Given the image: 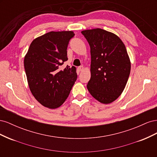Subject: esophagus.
Here are the masks:
<instances>
[{
  "label": "esophagus",
  "instance_id": "esophagus-1",
  "mask_svg": "<svg viewBox=\"0 0 157 157\" xmlns=\"http://www.w3.org/2000/svg\"><path fill=\"white\" fill-rule=\"evenodd\" d=\"M78 69H79V71H82L84 70V67H83L82 65L80 66V67H78Z\"/></svg>",
  "mask_w": 157,
  "mask_h": 157
}]
</instances>
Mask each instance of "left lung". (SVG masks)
<instances>
[{"label":"left lung","instance_id":"obj_1","mask_svg":"<svg viewBox=\"0 0 157 157\" xmlns=\"http://www.w3.org/2000/svg\"><path fill=\"white\" fill-rule=\"evenodd\" d=\"M90 47L91 78L87 84L90 94L102 103H110L124 90L131 64L120 38L101 29L82 31Z\"/></svg>","mask_w":157,"mask_h":157}]
</instances>
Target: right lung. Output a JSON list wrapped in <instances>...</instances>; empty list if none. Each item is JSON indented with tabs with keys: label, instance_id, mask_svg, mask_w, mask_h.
I'll return each instance as SVG.
<instances>
[{
	"label": "right lung",
	"instance_id": "right-lung-1",
	"mask_svg": "<svg viewBox=\"0 0 157 157\" xmlns=\"http://www.w3.org/2000/svg\"><path fill=\"white\" fill-rule=\"evenodd\" d=\"M73 31H51L31 42L24 58L28 84L33 96L50 109L61 106L77 78L76 68L67 65V46Z\"/></svg>",
	"mask_w": 157,
	"mask_h": 157
}]
</instances>
